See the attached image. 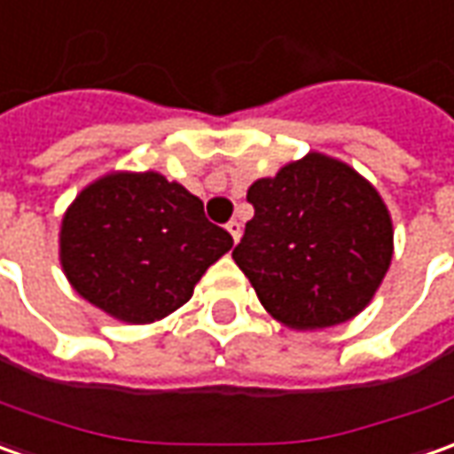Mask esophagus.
<instances>
[{"mask_svg":"<svg viewBox=\"0 0 454 454\" xmlns=\"http://www.w3.org/2000/svg\"><path fill=\"white\" fill-rule=\"evenodd\" d=\"M227 232L232 234V239H234V242H237V239H239V234H242V224H239V222H237V220L227 222Z\"/></svg>","mask_w":454,"mask_h":454,"instance_id":"obj_1","label":"esophagus"}]
</instances>
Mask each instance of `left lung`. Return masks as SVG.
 Masks as SVG:
<instances>
[{"mask_svg": "<svg viewBox=\"0 0 454 454\" xmlns=\"http://www.w3.org/2000/svg\"><path fill=\"white\" fill-rule=\"evenodd\" d=\"M247 202L232 257L272 317L319 330L364 309L392 260L390 215L367 179L312 152L257 179Z\"/></svg>", "mask_w": 454, "mask_h": 454, "instance_id": "left-lung-1", "label": "left lung"}]
</instances>
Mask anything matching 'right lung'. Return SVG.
Here are the masks:
<instances>
[{
    "label": "right lung",
    "mask_w": 454,
    "mask_h": 454,
    "mask_svg": "<svg viewBox=\"0 0 454 454\" xmlns=\"http://www.w3.org/2000/svg\"><path fill=\"white\" fill-rule=\"evenodd\" d=\"M232 234L157 172L106 175L67 209L59 257L72 287L106 315L145 325L182 307Z\"/></svg>",
    "instance_id": "add662e5"
}]
</instances>
